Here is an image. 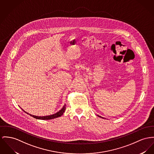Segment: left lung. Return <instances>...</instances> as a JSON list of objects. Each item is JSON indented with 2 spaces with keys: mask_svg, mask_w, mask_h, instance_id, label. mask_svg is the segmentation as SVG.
Returning <instances> with one entry per match:
<instances>
[{
  "mask_svg": "<svg viewBox=\"0 0 154 154\" xmlns=\"http://www.w3.org/2000/svg\"><path fill=\"white\" fill-rule=\"evenodd\" d=\"M99 116V117H101V116Z\"/></svg>",
  "mask_w": 154,
  "mask_h": 154,
  "instance_id": "8db88e82",
  "label": "left lung"
}]
</instances>
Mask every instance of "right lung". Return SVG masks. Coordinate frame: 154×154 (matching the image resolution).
<instances>
[{
    "instance_id": "add662e5",
    "label": "right lung",
    "mask_w": 154,
    "mask_h": 154,
    "mask_svg": "<svg viewBox=\"0 0 154 154\" xmlns=\"http://www.w3.org/2000/svg\"><path fill=\"white\" fill-rule=\"evenodd\" d=\"M66 109V104H65L63 107L62 108L61 110H60L58 112L54 114H52L50 116H34V115H31L29 113H27L24 110H23L25 112V113H27V114H29L30 116H31V117H33L34 118L36 119H40V120H51V119H55V118H57V117H59L60 116H61L63 114V113L65 112V110Z\"/></svg>"
}]
</instances>
